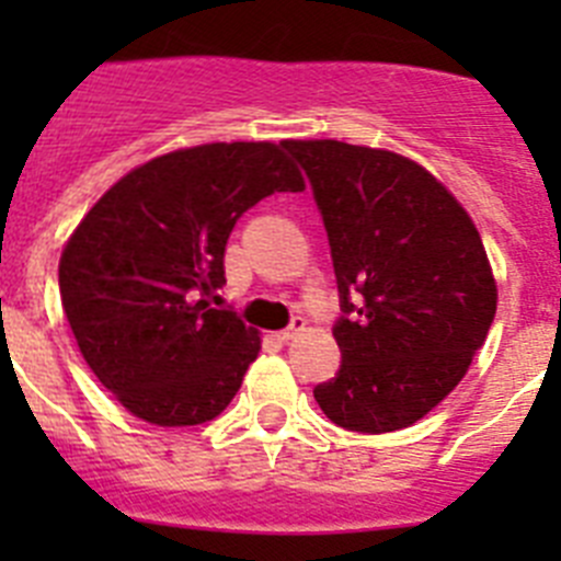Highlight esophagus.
Wrapping results in <instances>:
<instances>
[{"label":"esophagus","instance_id":"obj_1","mask_svg":"<svg viewBox=\"0 0 561 561\" xmlns=\"http://www.w3.org/2000/svg\"><path fill=\"white\" fill-rule=\"evenodd\" d=\"M306 331V320L304 317H295V320H291V325L289 329H284V331H277L275 334V340H280V342H289V340H295V336H300Z\"/></svg>","mask_w":561,"mask_h":561}]
</instances>
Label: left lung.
Listing matches in <instances>:
<instances>
[{
    "label": "left lung",
    "mask_w": 561,
    "mask_h": 561,
    "mask_svg": "<svg viewBox=\"0 0 561 561\" xmlns=\"http://www.w3.org/2000/svg\"><path fill=\"white\" fill-rule=\"evenodd\" d=\"M329 232L345 317L340 374L314 388L334 424L393 433L463 379L497 311L472 216L424 165L340 140H286Z\"/></svg>",
    "instance_id": "8db88e82"
}]
</instances>
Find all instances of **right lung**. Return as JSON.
<instances>
[{
	"instance_id": "obj_1",
	"label": "right lung",
	"mask_w": 561,
	"mask_h": 561,
	"mask_svg": "<svg viewBox=\"0 0 561 561\" xmlns=\"http://www.w3.org/2000/svg\"><path fill=\"white\" fill-rule=\"evenodd\" d=\"M284 142H207L142 162L72 230L58 261L64 314L103 388L137 419H216L261 351L236 311L213 309L238 216L304 191Z\"/></svg>"
}]
</instances>
